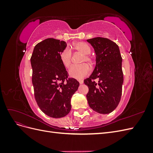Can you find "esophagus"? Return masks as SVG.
I'll return each mask as SVG.
<instances>
[{
    "label": "esophagus",
    "instance_id": "obj_1",
    "mask_svg": "<svg viewBox=\"0 0 153 153\" xmlns=\"http://www.w3.org/2000/svg\"><path fill=\"white\" fill-rule=\"evenodd\" d=\"M78 82H79V83H80V84H83V83H84V81H83V80H78Z\"/></svg>",
    "mask_w": 153,
    "mask_h": 153
}]
</instances>
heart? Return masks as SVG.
<instances>
[{
	"mask_svg": "<svg viewBox=\"0 0 153 153\" xmlns=\"http://www.w3.org/2000/svg\"><path fill=\"white\" fill-rule=\"evenodd\" d=\"M73 47L78 52H80L84 55L82 59V63L87 62L89 64H92L93 62V60L89 53L91 52L90 47L87 43L82 42V41H78L73 45ZM61 62L64 67L68 68L70 67L71 64V52L68 48H66L62 51L60 55ZM90 72V68L87 64H82L78 66H73L70 69L69 73L70 76L76 79H82L86 75H87Z\"/></svg>",
	"mask_w": 153,
	"mask_h": 153,
	"instance_id": "heart-1",
	"label": "heart"
}]
</instances>
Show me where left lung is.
<instances>
[{
	"label": "left lung",
	"mask_w": 153,
	"mask_h": 153,
	"mask_svg": "<svg viewBox=\"0 0 153 153\" xmlns=\"http://www.w3.org/2000/svg\"><path fill=\"white\" fill-rule=\"evenodd\" d=\"M87 41L94 48L96 66L84 80L89 87L86 98L95 112L107 114L116 108L121 100L124 80L121 55L118 45L107 38L98 37Z\"/></svg>",
	"instance_id": "8db88e82"
}]
</instances>
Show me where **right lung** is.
Wrapping results in <instances>:
<instances>
[{
    "instance_id": "right-lung-1",
    "label": "right lung",
    "mask_w": 153,
    "mask_h": 153,
    "mask_svg": "<svg viewBox=\"0 0 153 153\" xmlns=\"http://www.w3.org/2000/svg\"><path fill=\"white\" fill-rule=\"evenodd\" d=\"M66 41L48 38L37 44L30 58L32 82L39 107L48 116L61 118L71 108V99L79 82L68 78L60 55Z\"/></svg>"
}]
</instances>
